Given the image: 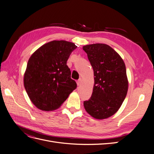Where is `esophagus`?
<instances>
[{
    "label": "esophagus",
    "mask_w": 154,
    "mask_h": 154,
    "mask_svg": "<svg viewBox=\"0 0 154 154\" xmlns=\"http://www.w3.org/2000/svg\"><path fill=\"white\" fill-rule=\"evenodd\" d=\"M82 79L81 78H80L78 81H77V85H81L82 84Z\"/></svg>",
    "instance_id": "obj_1"
}]
</instances>
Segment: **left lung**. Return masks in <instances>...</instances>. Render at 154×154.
Wrapping results in <instances>:
<instances>
[{
    "instance_id": "8db88e82",
    "label": "left lung",
    "mask_w": 154,
    "mask_h": 154,
    "mask_svg": "<svg viewBox=\"0 0 154 154\" xmlns=\"http://www.w3.org/2000/svg\"><path fill=\"white\" fill-rule=\"evenodd\" d=\"M94 75L92 96L84 101L85 109L93 118H108L118 111L128 88L125 64L118 53L108 45L83 46Z\"/></svg>"
}]
</instances>
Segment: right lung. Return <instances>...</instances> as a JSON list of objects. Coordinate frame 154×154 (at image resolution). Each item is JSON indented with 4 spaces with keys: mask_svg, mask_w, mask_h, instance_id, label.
<instances>
[{
    "mask_svg": "<svg viewBox=\"0 0 154 154\" xmlns=\"http://www.w3.org/2000/svg\"><path fill=\"white\" fill-rule=\"evenodd\" d=\"M77 46L64 40L42 46L29 58L24 75L28 95L38 109H57L77 88L66 62Z\"/></svg>",
    "mask_w": 154,
    "mask_h": 154,
    "instance_id": "add662e5",
    "label": "right lung"
}]
</instances>
